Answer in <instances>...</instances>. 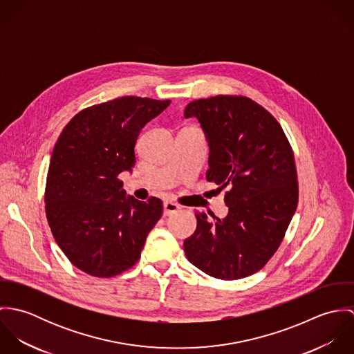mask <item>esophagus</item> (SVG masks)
Returning <instances> with one entry per match:
<instances>
[{"label":"esophagus","mask_w":354,"mask_h":354,"mask_svg":"<svg viewBox=\"0 0 354 354\" xmlns=\"http://www.w3.org/2000/svg\"><path fill=\"white\" fill-rule=\"evenodd\" d=\"M178 209H180V205H178V204H176V203H163V215H165V216L173 215V214H176Z\"/></svg>","instance_id":"esophagus-1"}]
</instances>
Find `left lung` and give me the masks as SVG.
<instances>
[{"label":"left lung","mask_w":354,"mask_h":354,"mask_svg":"<svg viewBox=\"0 0 354 354\" xmlns=\"http://www.w3.org/2000/svg\"><path fill=\"white\" fill-rule=\"evenodd\" d=\"M208 143L207 181L226 189L225 218L195 214L184 241L187 259L225 281L257 272L278 250L299 203L295 156L278 121L245 97L216 95L191 102Z\"/></svg>","instance_id":"left-lung-1"}]
</instances>
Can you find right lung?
<instances>
[{
    "instance_id": "obj_1",
    "label": "right lung",
    "mask_w": 354,
    "mask_h": 354,
    "mask_svg": "<svg viewBox=\"0 0 354 354\" xmlns=\"http://www.w3.org/2000/svg\"><path fill=\"white\" fill-rule=\"evenodd\" d=\"M170 101L121 97L77 113L51 153L45 204L51 233L79 270L110 278L140 257L162 202L127 196L118 174L132 171L145 125Z\"/></svg>"
}]
</instances>
